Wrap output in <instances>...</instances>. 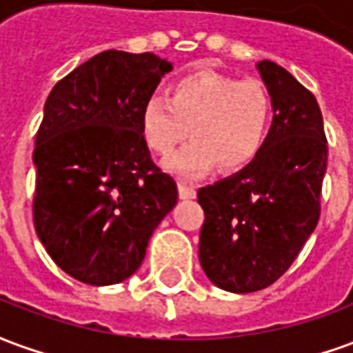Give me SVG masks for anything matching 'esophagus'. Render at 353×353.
Returning <instances> with one entry per match:
<instances>
[{"label":"esophagus","instance_id":"34e87169","mask_svg":"<svg viewBox=\"0 0 353 353\" xmlns=\"http://www.w3.org/2000/svg\"><path fill=\"white\" fill-rule=\"evenodd\" d=\"M177 189H179V196L183 200H191V199H196V189L189 185L187 181H179L177 183Z\"/></svg>","mask_w":353,"mask_h":353}]
</instances>
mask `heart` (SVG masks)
<instances>
[{
    "mask_svg": "<svg viewBox=\"0 0 353 353\" xmlns=\"http://www.w3.org/2000/svg\"><path fill=\"white\" fill-rule=\"evenodd\" d=\"M272 101L255 79L238 81L215 72H194L170 85L168 100L151 96L141 108V136L151 151L170 154L191 128L192 141L164 161L177 176H206L250 166L265 145Z\"/></svg>",
    "mask_w": 353,
    "mask_h": 353,
    "instance_id": "heart-1",
    "label": "heart"
}]
</instances>
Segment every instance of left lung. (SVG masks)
Returning a JSON list of instances; mask_svg holds the SVG:
<instances>
[{
    "label": "left lung",
    "mask_w": 353,
    "mask_h": 353,
    "mask_svg": "<svg viewBox=\"0 0 353 353\" xmlns=\"http://www.w3.org/2000/svg\"><path fill=\"white\" fill-rule=\"evenodd\" d=\"M272 101V126L259 157L202 187L199 259L230 293L268 288L296 259L319 219L327 170L323 117L314 94L281 65L257 64Z\"/></svg>",
    "instance_id": "8db88e82"
}]
</instances>
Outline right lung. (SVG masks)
<instances>
[{
    "label": "right lung",
    "mask_w": 353,
    "mask_h": 353,
    "mask_svg": "<svg viewBox=\"0 0 353 353\" xmlns=\"http://www.w3.org/2000/svg\"><path fill=\"white\" fill-rule=\"evenodd\" d=\"M172 64L103 50L58 81L35 136V232L65 274L88 285L130 278L177 202L154 166L141 108Z\"/></svg>",
    "instance_id": "right-lung-1"
}]
</instances>
